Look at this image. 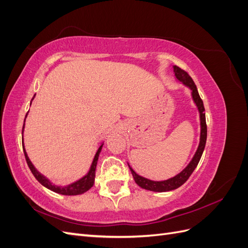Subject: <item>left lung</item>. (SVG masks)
<instances>
[{
  "instance_id": "left-lung-1",
  "label": "left lung",
  "mask_w": 248,
  "mask_h": 248,
  "mask_svg": "<svg viewBox=\"0 0 248 248\" xmlns=\"http://www.w3.org/2000/svg\"><path fill=\"white\" fill-rule=\"evenodd\" d=\"M174 72L176 78L182 81L185 86L190 88L191 90V94H192V98L193 101L196 102L197 107L200 111V118H201V140H200V145L197 150L196 154H194L192 160L189 162L188 166H187L180 174L175 176L174 178H170L169 180H166V181H151V180L146 179L144 177L139 176L136 171H134L130 166L129 169L131 170V174L133 176L134 181L136 183L140 186L141 188L148 189L151 191H157V192H164V191H170V190H174L178 187L183 185L190 175L192 174V171L194 169L197 168L198 163L201 159L202 154L204 152V149L206 146V140H207V124H206V116H205V108H204V103H202V100L201 99V97L199 95L198 89L194 81L190 78V76L186 71L180 68L178 66H174Z\"/></svg>"
}]
</instances>
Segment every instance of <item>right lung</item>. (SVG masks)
Here are the masks:
<instances>
[{
    "label": "right lung",
    "mask_w": 248,
    "mask_h": 248,
    "mask_svg": "<svg viewBox=\"0 0 248 248\" xmlns=\"http://www.w3.org/2000/svg\"><path fill=\"white\" fill-rule=\"evenodd\" d=\"M27 117V116H26ZM26 120V119H25ZM25 126V124H24ZM22 132H24V127H22ZM103 145H101L98 150H97V152L95 154V157L93 159V162H92V166L91 168H90V170L88 174L82 177L80 180H78V181L74 182L68 186H65V187H60V186H56L52 183L49 182V180L46 179L44 176H42L40 172L37 170L34 166L32 164L31 160L29 159V157L27 155V152L25 150V147H24V144H22V148H24V153H25V157H26V160H27V163L28 166L30 168V170H31L32 174L34 175V177L38 180V181L44 186L46 187V188L55 191L57 193H60V194H64V196H78V194H81L84 193L86 191H88L91 187L94 185V180H95V170H96V166H97V161H98V157H99V153L101 151V148H102Z\"/></svg>",
    "instance_id": "1"
}]
</instances>
